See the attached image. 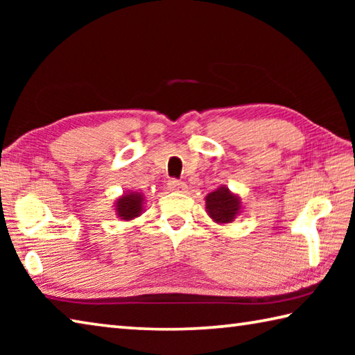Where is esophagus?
Returning a JSON list of instances; mask_svg holds the SVG:
<instances>
[{
  "instance_id": "1",
  "label": "esophagus",
  "mask_w": 355,
  "mask_h": 355,
  "mask_svg": "<svg viewBox=\"0 0 355 355\" xmlns=\"http://www.w3.org/2000/svg\"><path fill=\"white\" fill-rule=\"evenodd\" d=\"M167 188H169V191H173V192H184L186 191V183L178 182V180H169V183H167Z\"/></svg>"
}]
</instances>
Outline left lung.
<instances>
[{
  "instance_id": "8db88e82",
  "label": "left lung",
  "mask_w": 355,
  "mask_h": 355,
  "mask_svg": "<svg viewBox=\"0 0 355 355\" xmlns=\"http://www.w3.org/2000/svg\"><path fill=\"white\" fill-rule=\"evenodd\" d=\"M205 208L216 224H232L233 219L241 213V199L227 186H220L205 197Z\"/></svg>"
}]
</instances>
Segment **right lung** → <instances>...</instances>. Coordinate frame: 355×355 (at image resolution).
<instances>
[{
	"label": "right lung",
	"instance_id": "1",
	"mask_svg": "<svg viewBox=\"0 0 355 355\" xmlns=\"http://www.w3.org/2000/svg\"><path fill=\"white\" fill-rule=\"evenodd\" d=\"M144 194L141 192H127L116 200V214L122 220H133L144 211Z\"/></svg>",
	"mask_w": 355,
	"mask_h": 355
}]
</instances>
